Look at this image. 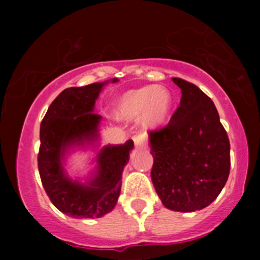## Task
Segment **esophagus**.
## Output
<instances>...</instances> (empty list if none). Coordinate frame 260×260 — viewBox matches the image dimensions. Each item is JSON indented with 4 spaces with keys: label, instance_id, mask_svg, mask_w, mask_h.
Listing matches in <instances>:
<instances>
[{
    "label": "esophagus",
    "instance_id": "34e87169",
    "mask_svg": "<svg viewBox=\"0 0 260 260\" xmlns=\"http://www.w3.org/2000/svg\"><path fill=\"white\" fill-rule=\"evenodd\" d=\"M133 141H135L136 146H138V147L145 146L147 143L146 133H138V135H136L135 137H133Z\"/></svg>",
    "mask_w": 260,
    "mask_h": 260
}]
</instances>
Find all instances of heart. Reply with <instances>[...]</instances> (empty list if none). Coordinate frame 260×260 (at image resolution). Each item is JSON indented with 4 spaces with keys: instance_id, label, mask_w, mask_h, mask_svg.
<instances>
[{
    "instance_id": "heart-1",
    "label": "heart",
    "mask_w": 260,
    "mask_h": 260,
    "mask_svg": "<svg viewBox=\"0 0 260 260\" xmlns=\"http://www.w3.org/2000/svg\"><path fill=\"white\" fill-rule=\"evenodd\" d=\"M172 98L162 86H143L123 94L115 107V114L122 119L140 117L146 125L161 124L171 111Z\"/></svg>"
}]
</instances>
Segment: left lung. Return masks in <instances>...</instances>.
<instances>
[{
	"label": "left lung",
	"instance_id": "obj_1",
	"mask_svg": "<svg viewBox=\"0 0 260 260\" xmlns=\"http://www.w3.org/2000/svg\"><path fill=\"white\" fill-rule=\"evenodd\" d=\"M172 81L182 95L170 122L149 132L151 179L167 209L191 212L221 192L230 172V143L214 102L195 84Z\"/></svg>",
	"mask_w": 260,
	"mask_h": 260
}]
</instances>
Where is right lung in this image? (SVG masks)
<instances>
[{"mask_svg":"<svg viewBox=\"0 0 260 260\" xmlns=\"http://www.w3.org/2000/svg\"><path fill=\"white\" fill-rule=\"evenodd\" d=\"M117 81V79H113ZM106 83L65 89L50 104L40 125L38 167L41 182L56 209L73 217H101L112 211L122 186V172L133 141L107 146L98 154V172L88 185L67 177L61 159L68 146L96 138L102 117L94 104Z\"/></svg>","mask_w":260,"mask_h":260,"instance_id":"1","label":"right lung"}]
</instances>
